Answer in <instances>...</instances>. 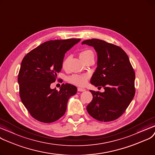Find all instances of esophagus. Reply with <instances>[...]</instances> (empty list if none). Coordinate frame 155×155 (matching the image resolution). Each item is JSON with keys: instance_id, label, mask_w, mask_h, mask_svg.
Segmentation results:
<instances>
[{"instance_id": "esophagus-1", "label": "esophagus", "mask_w": 155, "mask_h": 155, "mask_svg": "<svg viewBox=\"0 0 155 155\" xmlns=\"http://www.w3.org/2000/svg\"><path fill=\"white\" fill-rule=\"evenodd\" d=\"M78 91H81V92H82V91H86V90L85 89H84V88H82V87H78Z\"/></svg>"}]
</instances>
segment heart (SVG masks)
Masks as SVG:
<instances>
[{
	"instance_id": "heart-1",
	"label": "heart",
	"mask_w": 155,
	"mask_h": 155,
	"mask_svg": "<svg viewBox=\"0 0 155 155\" xmlns=\"http://www.w3.org/2000/svg\"><path fill=\"white\" fill-rule=\"evenodd\" d=\"M94 55L93 52L91 50H85L81 51L80 54V57L81 59H84V58L89 57L90 55ZM69 62V58H65V59L62 62V68L64 69H65L67 68V65ZM88 79V76L86 74H83V75H78V74H74L70 76L69 78V81L75 85L77 86H84L86 83H87V80Z\"/></svg>"
}]
</instances>
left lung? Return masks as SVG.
Returning <instances> with one entry per match:
<instances>
[{
    "label": "left lung",
    "instance_id": "obj_1",
    "mask_svg": "<svg viewBox=\"0 0 155 155\" xmlns=\"http://www.w3.org/2000/svg\"><path fill=\"white\" fill-rule=\"evenodd\" d=\"M84 44L93 47L98 57L97 68L90 83L105 90L103 93L90 90L93 98L87 111L99 121L114 120L126 111L134 97L135 72L120 47L95 38L84 40Z\"/></svg>",
    "mask_w": 155,
    "mask_h": 155
}]
</instances>
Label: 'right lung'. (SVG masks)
Wrapping results in <instances>:
<instances>
[{"mask_svg": "<svg viewBox=\"0 0 155 155\" xmlns=\"http://www.w3.org/2000/svg\"><path fill=\"white\" fill-rule=\"evenodd\" d=\"M80 39L50 40L32 50L21 62L18 82L19 95L31 115L40 122L51 123L59 119L67 109L69 98L77 87L62 84L60 91L51 89L57 73L61 72L65 54Z\"/></svg>", "mask_w": 155, "mask_h": 155, "instance_id": "add662e5", "label": "right lung"}]
</instances>
